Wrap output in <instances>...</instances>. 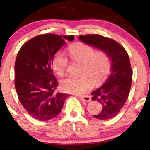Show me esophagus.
<instances>
[{"mask_svg": "<svg viewBox=\"0 0 150 150\" xmlns=\"http://www.w3.org/2000/svg\"><path fill=\"white\" fill-rule=\"evenodd\" d=\"M77 97L80 98L81 100L83 101H89L91 100L90 97H89L88 95H82V96L78 95L77 96Z\"/></svg>", "mask_w": 150, "mask_h": 150, "instance_id": "esophagus-1", "label": "esophagus"}]
</instances>
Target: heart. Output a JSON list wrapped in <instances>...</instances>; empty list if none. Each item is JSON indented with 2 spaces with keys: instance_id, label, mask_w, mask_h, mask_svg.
Segmentation results:
<instances>
[{
  "instance_id": "obj_1",
  "label": "heart",
  "mask_w": 150,
  "mask_h": 150,
  "mask_svg": "<svg viewBox=\"0 0 150 150\" xmlns=\"http://www.w3.org/2000/svg\"><path fill=\"white\" fill-rule=\"evenodd\" d=\"M70 57L73 61L82 63L80 76L69 77L61 82V89L72 94H81L86 92L93 85H99L107 78L111 70V58L106 52L95 51L92 46L82 42L70 45L68 49ZM68 61L63 53L55 55L52 61L53 70L58 76H64Z\"/></svg>"
}]
</instances>
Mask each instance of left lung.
<instances>
[{"instance_id":"1","label":"left lung","mask_w":150,"mask_h":150,"mask_svg":"<svg viewBox=\"0 0 150 150\" xmlns=\"http://www.w3.org/2000/svg\"><path fill=\"white\" fill-rule=\"evenodd\" d=\"M85 44L105 51L111 60V73L100 88L91 92L92 99L102 106L101 112L94 116L99 120L115 117L128 99L131 87L132 70L130 58L125 49L112 39L99 34L79 36Z\"/></svg>"}]
</instances>
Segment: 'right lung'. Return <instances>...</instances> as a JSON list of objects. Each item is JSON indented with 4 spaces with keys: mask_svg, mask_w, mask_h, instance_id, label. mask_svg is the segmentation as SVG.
Returning <instances> with one entry per match:
<instances>
[{
    "mask_svg": "<svg viewBox=\"0 0 150 150\" xmlns=\"http://www.w3.org/2000/svg\"><path fill=\"white\" fill-rule=\"evenodd\" d=\"M73 35L44 34L24 44L15 64V87L18 99L31 116L49 120L61 112L68 94L56 92L58 84L53 74L55 54Z\"/></svg>",
    "mask_w": 150,
    "mask_h": 150,
    "instance_id": "add662e5",
    "label": "right lung"
}]
</instances>
